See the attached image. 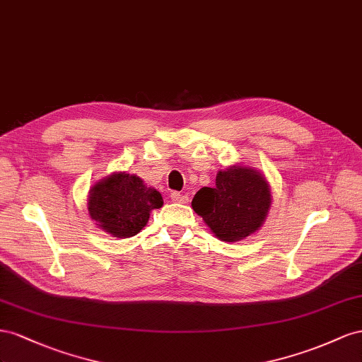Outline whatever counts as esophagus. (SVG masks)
Listing matches in <instances>:
<instances>
[{
    "mask_svg": "<svg viewBox=\"0 0 362 362\" xmlns=\"http://www.w3.org/2000/svg\"><path fill=\"white\" fill-rule=\"evenodd\" d=\"M171 200L174 203H187L188 197H187V195L179 194V192H171Z\"/></svg>",
    "mask_w": 362,
    "mask_h": 362,
    "instance_id": "34e87169",
    "label": "esophagus"
}]
</instances>
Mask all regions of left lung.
I'll return each mask as SVG.
<instances>
[{
  "mask_svg": "<svg viewBox=\"0 0 362 362\" xmlns=\"http://www.w3.org/2000/svg\"><path fill=\"white\" fill-rule=\"evenodd\" d=\"M272 194L267 180L253 168L232 167L216 174L214 188H202L192 209L221 241L233 243L262 226Z\"/></svg>",
  "mask_w": 362,
  "mask_h": 362,
  "instance_id": "8db88e82",
  "label": "left lung"
}]
</instances>
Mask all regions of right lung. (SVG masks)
I'll return each instance as SVG.
<instances>
[{
    "label": "right lung",
    "mask_w": 362,
    "mask_h": 362,
    "mask_svg": "<svg viewBox=\"0 0 362 362\" xmlns=\"http://www.w3.org/2000/svg\"><path fill=\"white\" fill-rule=\"evenodd\" d=\"M162 204V195L147 188L138 175L118 173L94 185L88 211L103 230L117 238H129L142 230L150 212Z\"/></svg>",
    "instance_id": "obj_1"
}]
</instances>
